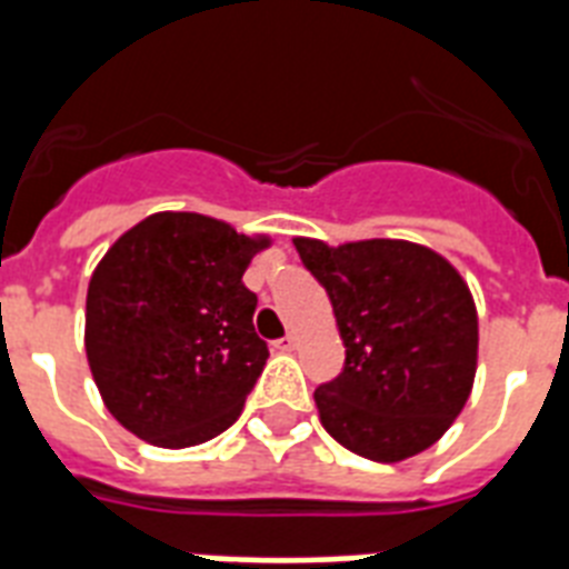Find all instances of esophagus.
Wrapping results in <instances>:
<instances>
[{
  "label": "esophagus",
  "instance_id": "esophagus-1",
  "mask_svg": "<svg viewBox=\"0 0 569 569\" xmlns=\"http://www.w3.org/2000/svg\"><path fill=\"white\" fill-rule=\"evenodd\" d=\"M295 346H298V339H295L292 333H289V337L277 339V342H274V351H295Z\"/></svg>",
  "mask_w": 569,
  "mask_h": 569
}]
</instances>
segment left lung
Instances as JSON below:
<instances>
[{"mask_svg": "<svg viewBox=\"0 0 569 569\" xmlns=\"http://www.w3.org/2000/svg\"><path fill=\"white\" fill-rule=\"evenodd\" d=\"M295 248L330 295L346 369L316 389L325 431L378 463L431 449L458 419L476 380L478 312L460 271L405 239Z\"/></svg>", "mask_w": 569, "mask_h": 569, "instance_id": "8db88e82", "label": "left lung"}]
</instances>
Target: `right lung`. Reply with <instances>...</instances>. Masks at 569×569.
Masks as SVG:
<instances>
[{"label": "right lung", "mask_w": 569, "mask_h": 569, "mask_svg": "<svg viewBox=\"0 0 569 569\" xmlns=\"http://www.w3.org/2000/svg\"><path fill=\"white\" fill-rule=\"evenodd\" d=\"M268 232H236L200 212H153L97 262L84 351L102 405L159 449L227 431L266 369L257 295L241 283Z\"/></svg>", "instance_id": "right-lung-1"}]
</instances>
